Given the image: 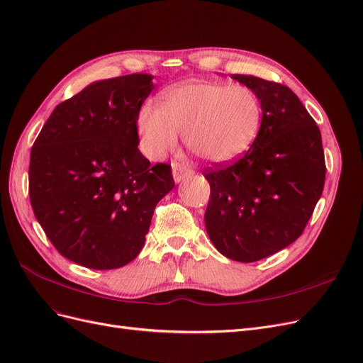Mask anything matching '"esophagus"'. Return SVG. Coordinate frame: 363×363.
<instances>
[{"mask_svg": "<svg viewBox=\"0 0 363 363\" xmlns=\"http://www.w3.org/2000/svg\"><path fill=\"white\" fill-rule=\"evenodd\" d=\"M194 174V171L189 168V167H186V165H174L172 167V177H174V182L176 183H180L183 179H186V177H191Z\"/></svg>", "mask_w": 363, "mask_h": 363, "instance_id": "esophagus-1", "label": "esophagus"}]
</instances>
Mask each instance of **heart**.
I'll return each mask as SVG.
<instances>
[{
  "mask_svg": "<svg viewBox=\"0 0 363 363\" xmlns=\"http://www.w3.org/2000/svg\"><path fill=\"white\" fill-rule=\"evenodd\" d=\"M259 122V99L249 88L191 80L167 89L157 107L143 106L137 129L144 153L155 161L176 152L183 134L194 155L223 164L250 147Z\"/></svg>",
  "mask_w": 363,
  "mask_h": 363,
  "instance_id": "heart-1",
  "label": "heart"
}]
</instances>
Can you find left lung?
Here are the masks:
<instances>
[{
    "label": "left lung",
    "instance_id": "1",
    "mask_svg": "<svg viewBox=\"0 0 363 363\" xmlns=\"http://www.w3.org/2000/svg\"><path fill=\"white\" fill-rule=\"evenodd\" d=\"M230 79L255 92L262 110L245 155L206 174V229L214 247L238 262H255L292 244L320 199L325 155L320 129L287 86L255 76Z\"/></svg>",
    "mask_w": 363,
    "mask_h": 363
}]
</instances>
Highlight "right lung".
Instances as JSON below:
<instances>
[{"label": "right lung", "instance_id": "add662e5", "mask_svg": "<svg viewBox=\"0 0 363 363\" xmlns=\"http://www.w3.org/2000/svg\"><path fill=\"white\" fill-rule=\"evenodd\" d=\"M153 76L98 80L57 104L31 149L30 199L64 257L114 269L141 252L155 207L172 191L167 164L138 150L137 119Z\"/></svg>", "mask_w": 363, "mask_h": 363}]
</instances>
